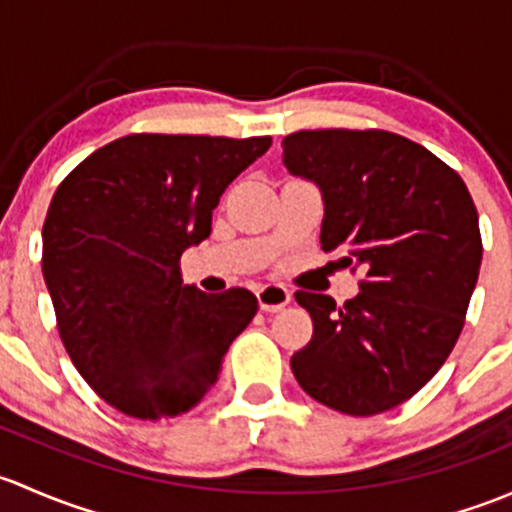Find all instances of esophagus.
<instances>
[{
  "label": "esophagus",
  "instance_id": "1",
  "mask_svg": "<svg viewBox=\"0 0 512 512\" xmlns=\"http://www.w3.org/2000/svg\"><path fill=\"white\" fill-rule=\"evenodd\" d=\"M256 298L263 313H278L291 303V291L283 283H266V286L258 288Z\"/></svg>",
  "mask_w": 512,
  "mask_h": 512
}]
</instances>
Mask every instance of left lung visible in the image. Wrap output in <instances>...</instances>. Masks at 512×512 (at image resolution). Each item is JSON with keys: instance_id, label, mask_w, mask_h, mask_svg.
Returning a JSON list of instances; mask_svg holds the SVG:
<instances>
[{"instance_id": "left-lung-1", "label": "left lung", "mask_w": 512, "mask_h": 512, "mask_svg": "<svg viewBox=\"0 0 512 512\" xmlns=\"http://www.w3.org/2000/svg\"><path fill=\"white\" fill-rule=\"evenodd\" d=\"M288 172L323 192V251L362 268L345 305L295 291L313 337L291 357L300 387L325 407L372 416L412 399L451 355L481 268L471 192L434 152L387 130H298Z\"/></svg>"}]
</instances>
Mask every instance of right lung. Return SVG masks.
Wrapping results in <instances>:
<instances>
[{"mask_svg":"<svg viewBox=\"0 0 512 512\" xmlns=\"http://www.w3.org/2000/svg\"><path fill=\"white\" fill-rule=\"evenodd\" d=\"M271 138L135 133L68 172L46 212L44 271L66 352L100 399L172 419L217 384L256 295L182 283L184 249L212 234L224 189Z\"/></svg>","mask_w":512,"mask_h":512,"instance_id":"right-lung-1","label":"right lung"}]
</instances>
